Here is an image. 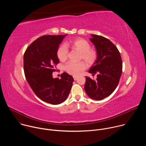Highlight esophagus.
<instances>
[{"label": "esophagus", "mask_w": 146, "mask_h": 146, "mask_svg": "<svg viewBox=\"0 0 146 146\" xmlns=\"http://www.w3.org/2000/svg\"><path fill=\"white\" fill-rule=\"evenodd\" d=\"M77 78H78V77H77V76H73V78H74V80H76L77 79Z\"/></svg>", "instance_id": "esophagus-1"}]
</instances>
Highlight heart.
<instances>
[{"label": "heart", "instance_id": "obj_1", "mask_svg": "<svg viewBox=\"0 0 146 146\" xmlns=\"http://www.w3.org/2000/svg\"><path fill=\"white\" fill-rule=\"evenodd\" d=\"M66 47H70L80 52V59L84 60L88 65L94 64L97 58L96 51L90 48L91 45L87 40L83 38H77L67 41L65 45L62 44L59 46L56 51V56L61 62L66 60L68 58V50ZM64 68L65 70L70 74L77 76L86 68V64L83 62L78 63L68 62Z\"/></svg>", "mask_w": 146, "mask_h": 146}]
</instances>
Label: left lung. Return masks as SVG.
Listing matches in <instances>:
<instances>
[{
	"label": "left lung",
	"instance_id": "8db88e82",
	"mask_svg": "<svg viewBox=\"0 0 146 146\" xmlns=\"http://www.w3.org/2000/svg\"><path fill=\"white\" fill-rule=\"evenodd\" d=\"M97 58L89 70L92 76L97 73L96 80L86 77L84 90L92 99L100 100L110 95L117 88L122 74V64L120 53L109 39L102 36L92 35Z\"/></svg>",
	"mask_w": 146,
	"mask_h": 146
}]
</instances>
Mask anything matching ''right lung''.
I'll return each mask as SVG.
<instances>
[{
    "instance_id": "1",
    "label": "right lung",
    "mask_w": 146,
    "mask_h": 146,
    "mask_svg": "<svg viewBox=\"0 0 146 146\" xmlns=\"http://www.w3.org/2000/svg\"><path fill=\"white\" fill-rule=\"evenodd\" d=\"M65 35H45L35 40L27 48L24 55V70L31 88L41 100L59 105L68 98L74 79L66 72L61 78H54L59 60L56 51Z\"/></svg>"
}]
</instances>
